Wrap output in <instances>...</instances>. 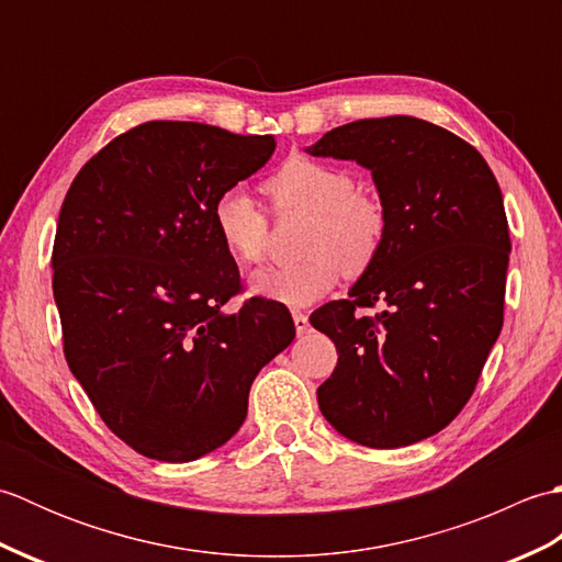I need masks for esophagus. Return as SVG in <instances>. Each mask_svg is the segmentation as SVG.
<instances>
[{"instance_id": "1", "label": "esophagus", "mask_w": 562, "mask_h": 562, "mask_svg": "<svg viewBox=\"0 0 562 562\" xmlns=\"http://www.w3.org/2000/svg\"><path fill=\"white\" fill-rule=\"evenodd\" d=\"M294 318V328H296V336H304V333L308 330V316L302 314V312H294L292 314Z\"/></svg>"}]
</instances>
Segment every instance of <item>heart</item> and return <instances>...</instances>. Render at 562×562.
Here are the masks:
<instances>
[{"label": "heart", "mask_w": 562, "mask_h": 562, "mask_svg": "<svg viewBox=\"0 0 562 562\" xmlns=\"http://www.w3.org/2000/svg\"><path fill=\"white\" fill-rule=\"evenodd\" d=\"M280 214H308L302 234V262L260 272L250 290L288 306H312L350 278L374 266L386 241V212L357 190L355 176L336 164L290 157L262 183ZM212 224L224 250L241 266H262L270 250V222L246 190L232 188L214 200Z\"/></svg>", "instance_id": "obj_1"}]
</instances>
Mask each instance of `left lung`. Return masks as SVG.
Segmentation results:
<instances>
[{"label":"left lung","mask_w":562,"mask_h":562,"mask_svg":"<svg viewBox=\"0 0 562 562\" xmlns=\"http://www.w3.org/2000/svg\"><path fill=\"white\" fill-rule=\"evenodd\" d=\"M306 151L372 171L386 212L384 248L350 300L312 314L338 350L318 408L357 445H415L469 403L503 330V193L479 149L411 115L340 125ZM374 305V317L359 312Z\"/></svg>","instance_id":"1"}]
</instances>
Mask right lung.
Returning <instances> with one entry per match:
<instances>
[{"instance_id": "add662e5", "label": "right lung", "mask_w": 562, "mask_h": 562, "mask_svg": "<svg viewBox=\"0 0 562 562\" xmlns=\"http://www.w3.org/2000/svg\"><path fill=\"white\" fill-rule=\"evenodd\" d=\"M272 135L149 121L81 166L57 220L65 357L101 420L142 457L183 463L229 441L256 374L294 340L288 306L241 292L212 224Z\"/></svg>"}]
</instances>
